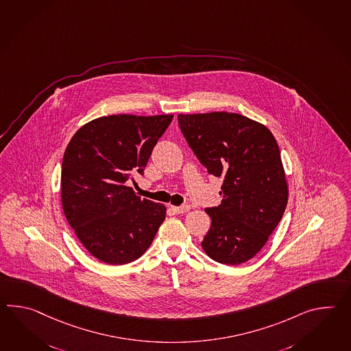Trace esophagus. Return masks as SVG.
<instances>
[{"mask_svg": "<svg viewBox=\"0 0 351 351\" xmlns=\"http://www.w3.org/2000/svg\"><path fill=\"white\" fill-rule=\"evenodd\" d=\"M189 206L187 205H184V206H171V210L175 213V214H184V213H186L189 211Z\"/></svg>", "mask_w": 351, "mask_h": 351, "instance_id": "esophagus-1", "label": "esophagus"}]
</instances>
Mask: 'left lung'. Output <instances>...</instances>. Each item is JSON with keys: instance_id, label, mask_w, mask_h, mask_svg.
<instances>
[{"instance_id": "1", "label": "left lung", "mask_w": 351, "mask_h": 351, "mask_svg": "<svg viewBox=\"0 0 351 351\" xmlns=\"http://www.w3.org/2000/svg\"><path fill=\"white\" fill-rule=\"evenodd\" d=\"M187 145L211 175L221 178L218 206L202 247L215 262L241 265L263 248L282 219L289 189L271 131L237 113L179 114Z\"/></svg>"}]
</instances>
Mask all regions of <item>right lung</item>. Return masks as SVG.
<instances>
[{
    "instance_id": "right-lung-1",
    "label": "right lung",
    "mask_w": 351,
    "mask_h": 351,
    "mask_svg": "<svg viewBox=\"0 0 351 351\" xmlns=\"http://www.w3.org/2000/svg\"><path fill=\"white\" fill-rule=\"evenodd\" d=\"M172 114L94 119L73 136L62 165V203L86 250L107 265L140 258L166 218L161 204L136 196L127 182L143 175Z\"/></svg>"
}]
</instances>
